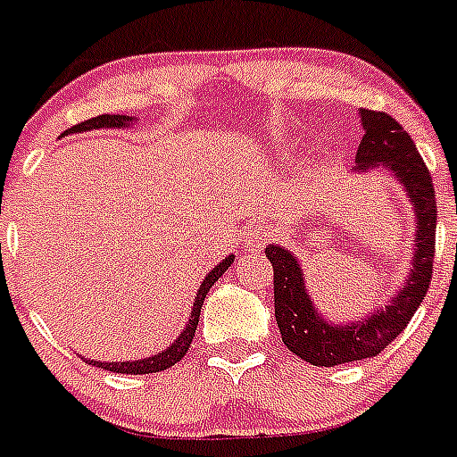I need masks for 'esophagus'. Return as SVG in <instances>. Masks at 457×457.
<instances>
[{
  "label": "esophagus",
  "mask_w": 457,
  "mask_h": 457,
  "mask_svg": "<svg viewBox=\"0 0 457 457\" xmlns=\"http://www.w3.org/2000/svg\"><path fill=\"white\" fill-rule=\"evenodd\" d=\"M270 229H254V232H250L248 237H245V245H248L250 250H254V253H259V250L266 248V243L270 241Z\"/></svg>",
  "instance_id": "1"
}]
</instances>
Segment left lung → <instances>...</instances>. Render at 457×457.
Listing matches in <instances>:
<instances>
[{
    "mask_svg": "<svg viewBox=\"0 0 457 457\" xmlns=\"http://www.w3.org/2000/svg\"><path fill=\"white\" fill-rule=\"evenodd\" d=\"M363 139L356 151V170L387 169L402 182L408 198L415 204V254L408 272L406 287L399 288L390 304L378 306L372 315L358 322L331 325L322 318L304 287V272L293 253L281 245H268L266 257L272 263V284H275V320L284 345L302 361L318 368H334L340 363L363 361L381 353L396 336L408 327L433 277L435 228H437V207H435L433 178L412 144L411 135L396 119L377 110H361Z\"/></svg>",
    "mask_w": 457,
    "mask_h": 457,
    "instance_id": "left-lung-1",
    "label": "left lung"
}]
</instances>
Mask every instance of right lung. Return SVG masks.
<instances>
[{
  "label": "right lung",
  "mask_w": 457,
  "mask_h": 457,
  "mask_svg": "<svg viewBox=\"0 0 457 457\" xmlns=\"http://www.w3.org/2000/svg\"><path fill=\"white\" fill-rule=\"evenodd\" d=\"M132 123V117L128 114H99V117H92L83 123H76L71 126L67 132H83V130H99V128H126ZM234 262V254L225 257L214 270L209 272L207 277L203 279L200 284L198 293H195V302H194V309H191L189 315V322L187 327L182 329V334L178 336L164 352L155 353V356H148L142 358V361H123V363H101V361H87L89 365L94 368H101V370H110V372H117V374H153V372H162V370H169L170 365H176L178 361L185 358V353L189 352L191 347V340L195 336V327H198V320H200V306H203L204 297H207L209 288L214 287L219 277L232 266Z\"/></svg>",
  "instance_id": "add662e5"
}]
</instances>
